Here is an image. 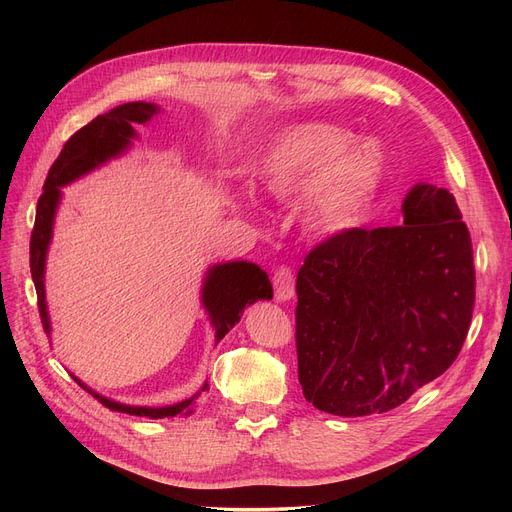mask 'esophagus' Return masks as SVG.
<instances>
[{"instance_id": "obj_1", "label": "esophagus", "mask_w": 512, "mask_h": 512, "mask_svg": "<svg viewBox=\"0 0 512 512\" xmlns=\"http://www.w3.org/2000/svg\"><path fill=\"white\" fill-rule=\"evenodd\" d=\"M274 290L280 303L294 299V274L290 267H278L274 274Z\"/></svg>"}]
</instances>
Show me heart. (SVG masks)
Returning <instances> with one entry per match:
<instances>
[{
	"instance_id": "obj_1",
	"label": "heart",
	"mask_w": 512,
	"mask_h": 512,
	"mask_svg": "<svg viewBox=\"0 0 512 512\" xmlns=\"http://www.w3.org/2000/svg\"><path fill=\"white\" fill-rule=\"evenodd\" d=\"M259 193L288 203L301 197L305 232L334 238L355 230L373 207L386 178V155L371 139L328 122H303L280 130L253 164Z\"/></svg>"
}]
</instances>
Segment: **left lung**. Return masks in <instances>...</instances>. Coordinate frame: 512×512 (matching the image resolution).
Here are the masks:
<instances>
[{
    "instance_id": "1",
    "label": "left lung",
    "mask_w": 512,
    "mask_h": 512,
    "mask_svg": "<svg viewBox=\"0 0 512 512\" xmlns=\"http://www.w3.org/2000/svg\"><path fill=\"white\" fill-rule=\"evenodd\" d=\"M402 224L315 247L297 274L299 382L313 407L365 417L402 405L459 357L475 270L446 188L417 182Z\"/></svg>"
}]
</instances>
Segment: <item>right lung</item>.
Returning <instances> with one entry per match:
<instances>
[{"label": "right lung", "instance_id": "1", "mask_svg": "<svg viewBox=\"0 0 512 512\" xmlns=\"http://www.w3.org/2000/svg\"><path fill=\"white\" fill-rule=\"evenodd\" d=\"M159 112L161 107L157 103L147 101H132L118 105L107 114L97 116L76 134H72L68 143L64 145L60 157L53 161V166L45 178L43 195L37 203L35 228L31 236V274L37 288L41 321L47 334H51V319L45 301V263L53 236V224H56V213L62 203V186L91 174L93 170L107 164L110 159L122 157L139 137L137 130H134V124H147ZM272 297V282L257 263L238 259L209 265L201 286V305L213 326L215 344L238 324L242 311L257 301H272ZM72 378L80 388H85L89 394H93L101 405L110 411L149 419L193 415L201 392L209 390V384L203 382V386L191 398L174 402V405L134 407L101 396L99 392L91 390L85 382H80L76 375H72Z\"/></svg>", "mask_w": 512, "mask_h": 512}]
</instances>
